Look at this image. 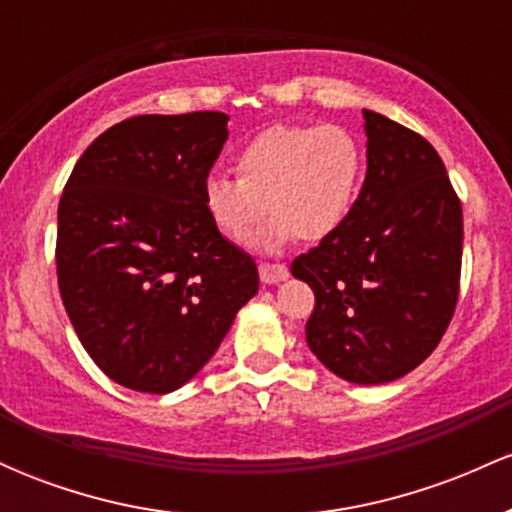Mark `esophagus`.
<instances>
[{
    "mask_svg": "<svg viewBox=\"0 0 512 512\" xmlns=\"http://www.w3.org/2000/svg\"><path fill=\"white\" fill-rule=\"evenodd\" d=\"M289 276L286 264H274V262H260V279L264 284H279Z\"/></svg>",
    "mask_w": 512,
    "mask_h": 512,
    "instance_id": "34e87169",
    "label": "esophagus"
}]
</instances>
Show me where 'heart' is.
<instances>
[{
    "label": "heart",
    "instance_id": "1",
    "mask_svg": "<svg viewBox=\"0 0 512 512\" xmlns=\"http://www.w3.org/2000/svg\"><path fill=\"white\" fill-rule=\"evenodd\" d=\"M236 175L202 182L204 214L221 236L240 240L269 209L272 216L252 243L272 252L298 236L330 238L349 221L366 154L356 134L337 122L274 125L240 146Z\"/></svg>",
    "mask_w": 512,
    "mask_h": 512
}]
</instances>
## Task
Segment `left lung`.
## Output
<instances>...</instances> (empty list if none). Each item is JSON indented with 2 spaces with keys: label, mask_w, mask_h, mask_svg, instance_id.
<instances>
[{
  "label": "left lung",
  "mask_w": 512,
  "mask_h": 512,
  "mask_svg": "<svg viewBox=\"0 0 512 512\" xmlns=\"http://www.w3.org/2000/svg\"><path fill=\"white\" fill-rule=\"evenodd\" d=\"M368 170L349 221L291 262L315 293L310 351L339 378L380 385L431 356L455 313L462 204L438 151L363 110Z\"/></svg>",
  "instance_id": "1"
}]
</instances>
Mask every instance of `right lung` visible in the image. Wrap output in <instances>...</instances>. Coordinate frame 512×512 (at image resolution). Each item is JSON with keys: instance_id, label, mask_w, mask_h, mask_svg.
Instances as JSON below:
<instances>
[{"instance_id": "1", "label": "right lung", "mask_w": 512, "mask_h": 512, "mask_svg": "<svg viewBox=\"0 0 512 512\" xmlns=\"http://www.w3.org/2000/svg\"><path fill=\"white\" fill-rule=\"evenodd\" d=\"M228 115H137L81 154L57 209V284L115 383L166 395L195 378L257 293L250 255L211 226L202 182Z\"/></svg>"}]
</instances>
